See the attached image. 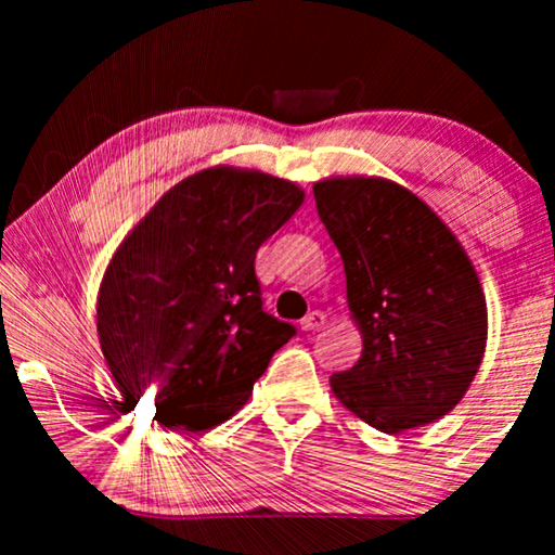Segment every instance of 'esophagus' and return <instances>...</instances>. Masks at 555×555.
I'll use <instances>...</instances> for the list:
<instances>
[{"mask_svg": "<svg viewBox=\"0 0 555 555\" xmlns=\"http://www.w3.org/2000/svg\"><path fill=\"white\" fill-rule=\"evenodd\" d=\"M323 325H325V315L321 313V310H313V313H308L300 321V328L302 331H321Z\"/></svg>", "mask_w": 555, "mask_h": 555, "instance_id": "34e87169", "label": "esophagus"}]
</instances>
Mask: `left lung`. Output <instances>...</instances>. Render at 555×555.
<instances>
[{
  "instance_id": "obj_1",
  "label": "left lung",
  "mask_w": 555,
  "mask_h": 555,
  "mask_svg": "<svg viewBox=\"0 0 555 555\" xmlns=\"http://www.w3.org/2000/svg\"><path fill=\"white\" fill-rule=\"evenodd\" d=\"M313 194L363 338L361 359L331 376L336 399L386 435L452 412L488 344V302L465 247L389 179L333 177Z\"/></svg>"
}]
</instances>
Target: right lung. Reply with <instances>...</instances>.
<instances>
[{"mask_svg": "<svg viewBox=\"0 0 555 555\" xmlns=\"http://www.w3.org/2000/svg\"><path fill=\"white\" fill-rule=\"evenodd\" d=\"M302 199L287 179L211 166L151 207L98 291V340L120 397L149 393L156 424L177 431L211 429L247 404L295 336L262 310L255 255Z\"/></svg>", "mask_w": 555, "mask_h": 555, "instance_id": "1", "label": "right lung"}]
</instances>
